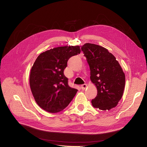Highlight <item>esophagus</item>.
Listing matches in <instances>:
<instances>
[{"label":"esophagus","mask_w":147,"mask_h":147,"mask_svg":"<svg viewBox=\"0 0 147 147\" xmlns=\"http://www.w3.org/2000/svg\"><path fill=\"white\" fill-rule=\"evenodd\" d=\"M86 87H87V84H82V85L81 86V88H82V90H84V89L86 88Z\"/></svg>","instance_id":"1"}]
</instances>
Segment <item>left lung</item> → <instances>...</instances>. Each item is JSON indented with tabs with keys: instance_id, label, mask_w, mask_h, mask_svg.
<instances>
[{
	"instance_id": "1",
	"label": "left lung",
	"mask_w": 147,
	"mask_h": 147,
	"mask_svg": "<svg viewBox=\"0 0 147 147\" xmlns=\"http://www.w3.org/2000/svg\"><path fill=\"white\" fill-rule=\"evenodd\" d=\"M81 49L90 67V80L98 91L92 104L99 110H110L117 105L123 96L125 73L115 57L102 46L87 43Z\"/></svg>"
}]
</instances>
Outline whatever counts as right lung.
<instances>
[{"label": "right lung", "mask_w": 147, "mask_h": 147, "mask_svg": "<svg viewBox=\"0 0 147 147\" xmlns=\"http://www.w3.org/2000/svg\"><path fill=\"white\" fill-rule=\"evenodd\" d=\"M80 46H61L37 57L30 73V86L36 103L44 110L55 113L69 104L78 89L68 86L64 74L68 59L80 53Z\"/></svg>", "instance_id": "add662e5"}]
</instances>
